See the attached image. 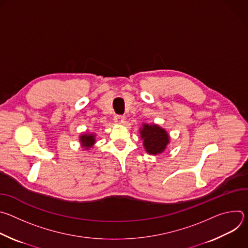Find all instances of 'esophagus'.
Listing matches in <instances>:
<instances>
[{
	"label": "esophagus",
	"mask_w": 248,
	"mask_h": 248,
	"mask_svg": "<svg viewBox=\"0 0 248 248\" xmlns=\"http://www.w3.org/2000/svg\"><path fill=\"white\" fill-rule=\"evenodd\" d=\"M114 121L115 123L117 124H123L124 122V116H121V115H116L114 117Z\"/></svg>",
	"instance_id": "obj_1"
}]
</instances>
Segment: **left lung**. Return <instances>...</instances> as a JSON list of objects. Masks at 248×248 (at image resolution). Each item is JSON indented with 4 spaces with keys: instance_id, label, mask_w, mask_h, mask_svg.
<instances>
[{
    "instance_id": "1",
    "label": "left lung",
    "mask_w": 248,
    "mask_h": 248,
    "mask_svg": "<svg viewBox=\"0 0 248 248\" xmlns=\"http://www.w3.org/2000/svg\"><path fill=\"white\" fill-rule=\"evenodd\" d=\"M139 132L141 139H143V146L150 155H157L164 152L170 143L168 132L157 124H143Z\"/></svg>"
}]
</instances>
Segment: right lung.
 Instances as JSON below:
<instances>
[{"label":"right lung","mask_w":248,"mask_h":248,"mask_svg":"<svg viewBox=\"0 0 248 248\" xmlns=\"http://www.w3.org/2000/svg\"><path fill=\"white\" fill-rule=\"evenodd\" d=\"M79 141L80 144L85 150H89L90 148L93 147L95 144L96 140H95V134L93 133H83L79 136Z\"/></svg>","instance_id":"add662e5"}]
</instances>
